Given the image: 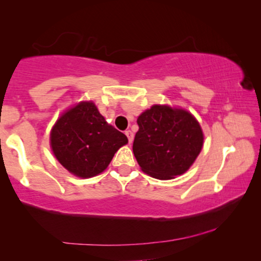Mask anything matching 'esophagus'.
<instances>
[{"label": "esophagus", "mask_w": 261, "mask_h": 261, "mask_svg": "<svg viewBox=\"0 0 261 261\" xmlns=\"http://www.w3.org/2000/svg\"><path fill=\"white\" fill-rule=\"evenodd\" d=\"M125 135L127 137V139H129V144H131L132 141H134V132H132L131 130H127V131H125Z\"/></svg>", "instance_id": "obj_1"}]
</instances>
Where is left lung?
Returning a JSON list of instances; mask_svg holds the SVG:
<instances>
[{
    "label": "left lung",
    "instance_id": "left-lung-1",
    "mask_svg": "<svg viewBox=\"0 0 261 261\" xmlns=\"http://www.w3.org/2000/svg\"><path fill=\"white\" fill-rule=\"evenodd\" d=\"M137 123L134 154L140 169L158 179H173L190 169L201 152L204 132L187 109L153 105Z\"/></svg>",
    "mask_w": 261,
    "mask_h": 261
}]
</instances>
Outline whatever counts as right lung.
<instances>
[{"mask_svg":"<svg viewBox=\"0 0 261 261\" xmlns=\"http://www.w3.org/2000/svg\"><path fill=\"white\" fill-rule=\"evenodd\" d=\"M49 144L56 160L70 174L91 178L107 169L127 138L106 121L90 100L81 101L60 115L50 130Z\"/></svg>","mask_w":261,"mask_h":261,"instance_id":"1","label":"right lung"}]
</instances>
